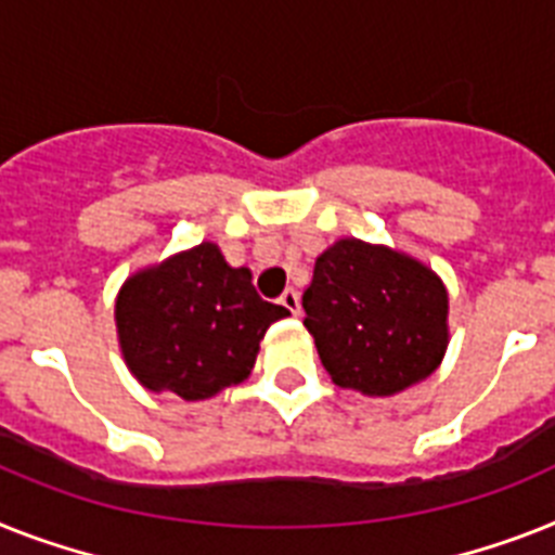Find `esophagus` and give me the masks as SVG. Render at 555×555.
<instances>
[{
	"label": "esophagus",
	"mask_w": 555,
	"mask_h": 555,
	"mask_svg": "<svg viewBox=\"0 0 555 555\" xmlns=\"http://www.w3.org/2000/svg\"><path fill=\"white\" fill-rule=\"evenodd\" d=\"M281 304L286 306V309L292 311L295 318H297V314H300V295H297L295 288H286V292H283V295H281Z\"/></svg>",
	"instance_id": "34e87169"
}]
</instances>
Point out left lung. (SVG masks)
I'll list each match as a JSON object with an SVG mask.
<instances>
[{
	"label": "left lung",
	"mask_w": 555,
	"mask_h": 555,
	"mask_svg": "<svg viewBox=\"0 0 555 555\" xmlns=\"http://www.w3.org/2000/svg\"><path fill=\"white\" fill-rule=\"evenodd\" d=\"M304 326L334 386L393 397L439 369L448 288L431 267L360 237L334 241L304 292Z\"/></svg>",
	"instance_id": "obj_1"
}]
</instances>
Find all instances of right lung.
<instances>
[{
	"mask_svg": "<svg viewBox=\"0 0 555 555\" xmlns=\"http://www.w3.org/2000/svg\"><path fill=\"white\" fill-rule=\"evenodd\" d=\"M286 314L209 241L139 269L116 297L118 346L132 377L186 402L244 383L267 328Z\"/></svg>",
	"mask_w": 555,
	"mask_h": 555,
	"instance_id": "obj_1",
	"label": "right lung"
}]
</instances>
